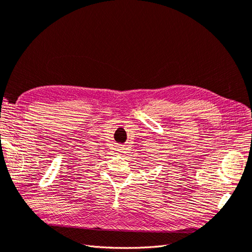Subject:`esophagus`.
<instances>
[{
	"mask_svg": "<svg viewBox=\"0 0 252 252\" xmlns=\"http://www.w3.org/2000/svg\"><path fill=\"white\" fill-rule=\"evenodd\" d=\"M119 150H121V152H123V150H124V149H123V148H120Z\"/></svg>",
	"mask_w": 252,
	"mask_h": 252,
	"instance_id": "34e87169",
	"label": "esophagus"
}]
</instances>
